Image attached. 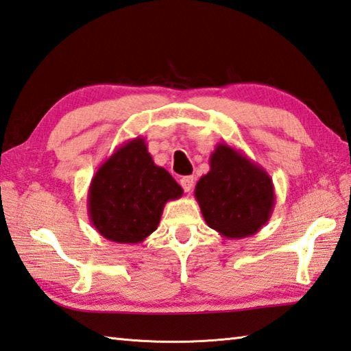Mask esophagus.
I'll return each mask as SVG.
<instances>
[{
	"label": "esophagus",
	"mask_w": 351,
	"mask_h": 351,
	"mask_svg": "<svg viewBox=\"0 0 351 351\" xmlns=\"http://www.w3.org/2000/svg\"><path fill=\"white\" fill-rule=\"evenodd\" d=\"M180 184L184 193H191L194 186V177L193 176H186V177H182L180 178Z\"/></svg>",
	"instance_id": "1"
}]
</instances>
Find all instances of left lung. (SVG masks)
I'll use <instances>...</instances> for the list:
<instances>
[{"label": "left lung", "mask_w": 351, "mask_h": 351, "mask_svg": "<svg viewBox=\"0 0 351 351\" xmlns=\"http://www.w3.org/2000/svg\"><path fill=\"white\" fill-rule=\"evenodd\" d=\"M209 167L194 193L204 221L232 240L256 234L275 206L274 183L266 169L228 143L217 145Z\"/></svg>", "instance_id": "left-lung-1"}]
</instances>
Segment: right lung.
Returning a JSON list of instances; mask_svg holds the SVG:
<instances>
[{"instance_id":"1","label":"right lung","mask_w":351,"mask_h":351,"mask_svg":"<svg viewBox=\"0 0 351 351\" xmlns=\"http://www.w3.org/2000/svg\"><path fill=\"white\" fill-rule=\"evenodd\" d=\"M182 194L173 176L154 163L145 138L136 137L121 145L91 178L90 221L110 241L142 243L157 229L167 202Z\"/></svg>"}]
</instances>
